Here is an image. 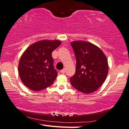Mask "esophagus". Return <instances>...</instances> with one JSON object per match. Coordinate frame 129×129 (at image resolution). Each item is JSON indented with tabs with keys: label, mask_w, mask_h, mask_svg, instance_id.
<instances>
[{
	"label": "esophagus",
	"mask_w": 129,
	"mask_h": 129,
	"mask_svg": "<svg viewBox=\"0 0 129 129\" xmlns=\"http://www.w3.org/2000/svg\"><path fill=\"white\" fill-rule=\"evenodd\" d=\"M60 72H61V73L62 74H64L65 73H66V69H62V70H60Z\"/></svg>",
	"instance_id": "esophagus-1"
}]
</instances>
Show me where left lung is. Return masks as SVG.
<instances>
[{"instance_id": "left-lung-1", "label": "left lung", "mask_w": 129, "mask_h": 129, "mask_svg": "<svg viewBox=\"0 0 129 129\" xmlns=\"http://www.w3.org/2000/svg\"><path fill=\"white\" fill-rule=\"evenodd\" d=\"M76 59V72L70 81L74 88L84 93L94 92L107 78L109 65L103 51L86 41L71 42Z\"/></svg>"}]
</instances>
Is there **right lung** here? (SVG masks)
Segmentation results:
<instances>
[{
  "mask_svg": "<svg viewBox=\"0 0 129 129\" xmlns=\"http://www.w3.org/2000/svg\"><path fill=\"white\" fill-rule=\"evenodd\" d=\"M60 44L58 40H42L29 46L23 52L19 60L18 72L26 87L39 91L53 83L57 72L53 67L51 53Z\"/></svg>",
  "mask_w": 129,
  "mask_h": 129,
  "instance_id": "right-lung-1",
  "label": "right lung"
}]
</instances>
